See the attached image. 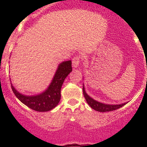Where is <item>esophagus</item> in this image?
Here are the masks:
<instances>
[{
    "label": "esophagus",
    "instance_id": "1",
    "mask_svg": "<svg viewBox=\"0 0 147 147\" xmlns=\"http://www.w3.org/2000/svg\"><path fill=\"white\" fill-rule=\"evenodd\" d=\"M79 63H80V59L79 57H75L72 59V67L76 68L79 66Z\"/></svg>",
    "mask_w": 147,
    "mask_h": 147
}]
</instances>
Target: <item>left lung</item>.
Returning a JSON list of instances; mask_svg holds the SVG:
<instances>
[{"mask_svg":"<svg viewBox=\"0 0 147 147\" xmlns=\"http://www.w3.org/2000/svg\"><path fill=\"white\" fill-rule=\"evenodd\" d=\"M83 93L84 95V97H85L86 100L88 105L92 108V109L94 110L99 111V112H109V111H115L117 110V109H119V108L122 107L123 106H124L126 103H124V104H103V103L99 102L95 100L90 97L88 94L85 91V88H84V86L83 84Z\"/></svg>","mask_w":147,"mask_h":147,"instance_id":"1","label":"left lung"}]
</instances>
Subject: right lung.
I'll return each instance as SVG.
<instances>
[{"label": "right lung", "instance_id": "add662e5", "mask_svg": "<svg viewBox=\"0 0 147 147\" xmlns=\"http://www.w3.org/2000/svg\"><path fill=\"white\" fill-rule=\"evenodd\" d=\"M72 61H63L59 65L53 79L47 90L36 95L27 96L20 93L11 84V89L16 97L30 109L38 112L49 111L58 105L61 99V88L66 78L72 72Z\"/></svg>", "mask_w": 147, "mask_h": 147}]
</instances>
